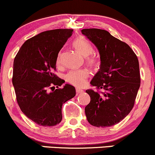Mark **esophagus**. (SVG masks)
<instances>
[{"label": "esophagus", "instance_id": "obj_1", "mask_svg": "<svg viewBox=\"0 0 155 155\" xmlns=\"http://www.w3.org/2000/svg\"><path fill=\"white\" fill-rule=\"evenodd\" d=\"M82 92H84V90H83V89H78V88L76 89V93H77V94H81V93Z\"/></svg>", "mask_w": 155, "mask_h": 155}]
</instances>
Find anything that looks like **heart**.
Masks as SVG:
<instances>
[{
    "label": "heart",
    "mask_w": 155,
    "mask_h": 155,
    "mask_svg": "<svg viewBox=\"0 0 155 155\" xmlns=\"http://www.w3.org/2000/svg\"><path fill=\"white\" fill-rule=\"evenodd\" d=\"M73 47L79 54L84 57H86V60L89 64L91 65H95L97 64V58L94 56L90 55L93 51V47L89 41L83 38H78L73 42ZM61 62V53L60 52L58 55L56 63L58 65H60ZM88 78H89V71L86 69H77L71 70L66 75V81L77 87H82L85 86Z\"/></svg>",
    "instance_id": "b5f03b06"
}]
</instances>
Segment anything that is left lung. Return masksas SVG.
Listing matches in <instances>:
<instances>
[{
	"instance_id": "obj_1",
	"label": "left lung",
	"mask_w": 155,
	"mask_h": 155,
	"mask_svg": "<svg viewBox=\"0 0 155 155\" xmlns=\"http://www.w3.org/2000/svg\"><path fill=\"white\" fill-rule=\"evenodd\" d=\"M82 34L97 47L101 66L90 84L99 93L88 89L90 103L85 107L88 122L96 127L118 124L129 114L140 86L139 62L126 43L100 29H84Z\"/></svg>"
}]
</instances>
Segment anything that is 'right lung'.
Wrapping results in <instances>:
<instances>
[{
	"mask_svg": "<svg viewBox=\"0 0 155 155\" xmlns=\"http://www.w3.org/2000/svg\"><path fill=\"white\" fill-rule=\"evenodd\" d=\"M72 31L69 29L43 31L25 41L15 58L12 84L17 102L25 115L40 126L60 124L63 104L75 96V88L71 85L59 88L65 81L52 72L58 53Z\"/></svg>",
	"mask_w": 155,
	"mask_h": 155,
	"instance_id": "right-lung-1",
	"label": "right lung"
}]
</instances>
